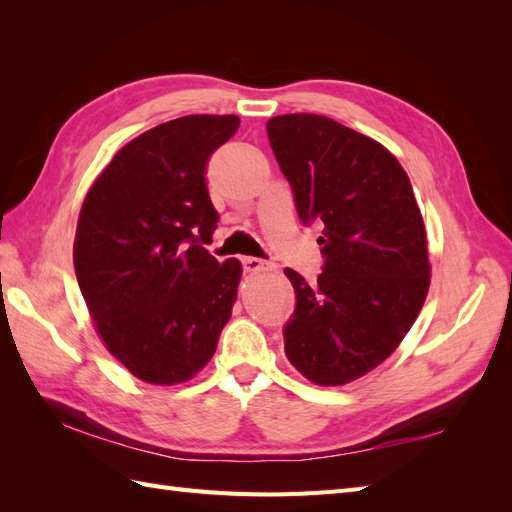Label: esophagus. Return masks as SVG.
I'll list each match as a JSON object with an SVG mask.
<instances>
[{"instance_id":"1","label":"esophagus","mask_w":512,"mask_h":512,"mask_svg":"<svg viewBox=\"0 0 512 512\" xmlns=\"http://www.w3.org/2000/svg\"><path fill=\"white\" fill-rule=\"evenodd\" d=\"M242 266L246 273H262V270L270 268L266 262H262V259H257V257H244Z\"/></svg>"}]
</instances>
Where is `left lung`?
Returning a JSON list of instances; mask_svg holds the SVG:
<instances>
[{"mask_svg":"<svg viewBox=\"0 0 512 512\" xmlns=\"http://www.w3.org/2000/svg\"><path fill=\"white\" fill-rule=\"evenodd\" d=\"M266 129L301 222L323 226L317 284L286 268L297 292L286 356L314 385H347L396 350L427 299L422 213L405 169L374 138L319 114L275 116Z\"/></svg>","mask_w":512,"mask_h":512,"instance_id":"8db88e82","label":"left lung"}]
</instances>
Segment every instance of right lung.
Instances as JSON below:
<instances>
[{
    "mask_svg": "<svg viewBox=\"0 0 512 512\" xmlns=\"http://www.w3.org/2000/svg\"><path fill=\"white\" fill-rule=\"evenodd\" d=\"M237 127L233 114H191L149 129L116 151L83 200L81 295L107 350L145 383H187L231 319L242 264L204 248L220 220L204 173Z\"/></svg>",
    "mask_w": 512,
    "mask_h": 512,
    "instance_id": "1",
    "label": "right lung"
}]
</instances>
